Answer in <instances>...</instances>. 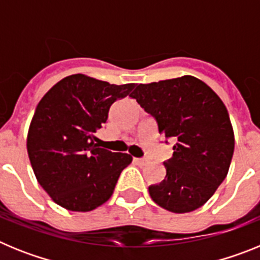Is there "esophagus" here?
<instances>
[{
    "instance_id": "obj_1",
    "label": "esophagus",
    "mask_w": 260,
    "mask_h": 260,
    "mask_svg": "<svg viewBox=\"0 0 260 260\" xmlns=\"http://www.w3.org/2000/svg\"><path fill=\"white\" fill-rule=\"evenodd\" d=\"M135 164L139 165V167H143V165L147 164V160L146 158H134Z\"/></svg>"
}]
</instances>
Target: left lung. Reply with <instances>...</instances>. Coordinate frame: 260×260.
Here are the masks:
<instances>
[{
  "instance_id": "1",
  "label": "left lung",
  "mask_w": 260,
  "mask_h": 260,
  "mask_svg": "<svg viewBox=\"0 0 260 260\" xmlns=\"http://www.w3.org/2000/svg\"><path fill=\"white\" fill-rule=\"evenodd\" d=\"M132 98L157 121L158 133L176 138L167 176L148 187L152 201L174 213L191 212L215 194L231 167L234 133L221 99L192 75L137 84Z\"/></svg>"
}]
</instances>
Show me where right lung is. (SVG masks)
<instances>
[{
    "mask_svg": "<svg viewBox=\"0 0 260 260\" xmlns=\"http://www.w3.org/2000/svg\"><path fill=\"white\" fill-rule=\"evenodd\" d=\"M134 87L74 74L43 96L29 123L27 152L36 180L54 203L88 212L112 197L133 157L102 148L95 133L107 122L110 105Z\"/></svg>",
    "mask_w": 260,
    "mask_h": 260,
    "instance_id": "obj_1",
    "label": "right lung"
}]
</instances>
